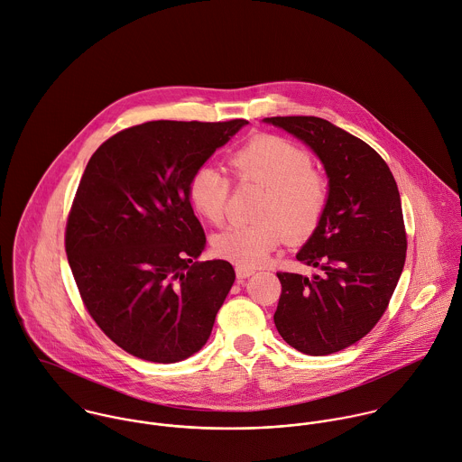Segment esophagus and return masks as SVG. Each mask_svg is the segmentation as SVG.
<instances>
[{
    "label": "esophagus",
    "mask_w": 462,
    "mask_h": 462,
    "mask_svg": "<svg viewBox=\"0 0 462 462\" xmlns=\"http://www.w3.org/2000/svg\"><path fill=\"white\" fill-rule=\"evenodd\" d=\"M254 273H256V271L251 269V267H244V265H238V267H236V278H238V280H245V278L253 276Z\"/></svg>",
    "instance_id": "obj_1"
}]
</instances>
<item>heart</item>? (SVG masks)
Here are the masks:
<instances>
[{"label": "heart", "instance_id": "obj_1", "mask_svg": "<svg viewBox=\"0 0 462 462\" xmlns=\"http://www.w3.org/2000/svg\"><path fill=\"white\" fill-rule=\"evenodd\" d=\"M238 180L265 186L258 206L262 220L226 229L213 238L217 256L244 267L263 263L287 236L307 240L320 226L329 206V182L311 166L307 151L276 134H258L231 155ZM231 180L215 166L197 168L188 180L193 211L213 226L227 217Z\"/></svg>", "mask_w": 462, "mask_h": 462}]
</instances>
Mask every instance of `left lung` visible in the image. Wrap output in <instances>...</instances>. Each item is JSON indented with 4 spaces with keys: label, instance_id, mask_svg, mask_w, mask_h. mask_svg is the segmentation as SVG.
Masks as SVG:
<instances>
[{
    "label": "left lung",
    "instance_id": "1",
    "mask_svg": "<svg viewBox=\"0 0 462 462\" xmlns=\"http://www.w3.org/2000/svg\"><path fill=\"white\" fill-rule=\"evenodd\" d=\"M265 122L303 140L329 177V206L298 260L307 276L278 273L274 322L292 347L329 355L365 337L382 319L402 276L407 233L396 180L374 149L317 116Z\"/></svg>",
    "mask_w": 462,
    "mask_h": 462
}]
</instances>
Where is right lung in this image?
<instances>
[{"instance_id": "add662e5", "label": "right lung", "mask_w": 462, "mask_h": 462, "mask_svg": "<svg viewBox=\"0 0 462 462\" xmlns=\"http://www.w3.org/2000/svg\"><path fill=\"white\" fill-rule=\"evenodd\" d=\"M247 120H157L91 155L64 235L82 303L124 351L179 362L208 340L235 283L226 260L197 262L206 235L188 180Z\"/></svg>"}]
</instances>
